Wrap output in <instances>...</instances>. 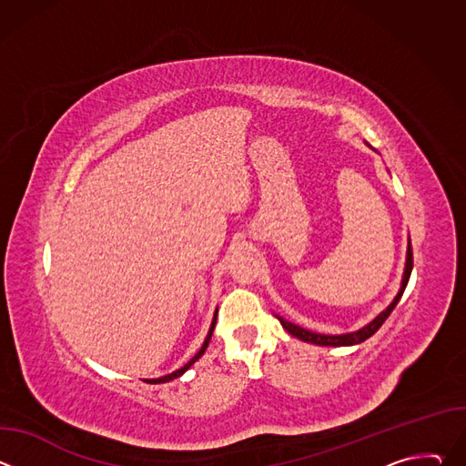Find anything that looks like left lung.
Wrapping results in <instances>:
<instances>
[{
    "label": "left lung",
    "instance_id": "left-lung-1",
    "mask_svg": "<svg viewBox=\"0 0 466 466\" xmlns=\"http://www.w3.org/2000/svg\"><path fill=\"white\" fill-rule=\"evenodd\" d=\"M411 269H413V248H411V243L408 245V259H406V271H404V279H402V288L400 291H398V295L394 297V300L390 302V306L381 311L372 322H369L367 326H363L361 329L358 331H352V334H343V336H324V334H315V331H309V329H304L293 322H288L284 320L282 317H279V320L282 322V326L289 331L291 336H295L297 339L300 341H306V343H313V345H320V347H349V345H358V343H363L365 339H369L370 336H374L376 331L380 329V326L387 320V317L390 315V311L394 309V306L398 304V300L402 299L404 295V289L410 282V277H411Z\"/></svg>",
    "mask_w": 466,
    "mask_h": 466
}]
</instances>
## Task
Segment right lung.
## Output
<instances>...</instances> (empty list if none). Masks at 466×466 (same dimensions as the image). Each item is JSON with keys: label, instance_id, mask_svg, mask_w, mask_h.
<instances>
[{"label": "right lung", "instance_id": "obj_1", "mask_svg": "<svg viewBox=\"0 0 466 466\" xmlns=\"http://www.w3.org/2000/svg\"><path fill=\"white\" fill-rule=\"evenodd\" d=\"M216 320H218V311H216V315H214V320H212V326H210V331H208V336H207V339H205V343H203V347H201V350H198L182 369H178V370H175V372H171V374H167V376H162V378H158V380H149V383H164V381H169V380H175V378H178L180 374H184L198 358H201L203 354H205V350H207V347H208V343H210V339H212V334H214V328H216Z\"/></svg>", "mask_w": 466, "mask_h": 466}]
</instances>
